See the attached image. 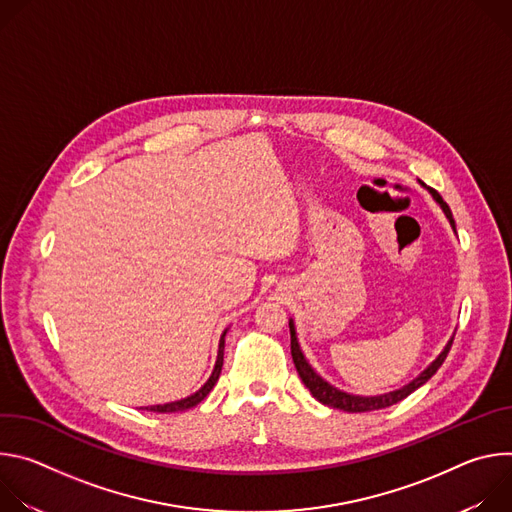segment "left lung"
<instances>
[{
  "mask_svg": "<svg viewBox=\"0 0 512 512\" xmlns=\"http://www.w3.org/2000/svg\"><path fill=\"white\" fill-rule=\"evenodd\" d=\"M429 192L433 194V198H435L437 202H440V206L444 208L446 216L450 218V225L456 229V223H454V216H452L450 206L444 202V198H442L440 194H437L433 188H431ZM289 334H291V358H294L298 375H300V379L304 381V385L310 389L312 397H316L322 405H328V407H334V409H342V411H348V413L377 411V409H385V407H391V405L403 401L405 397H409L415 389H419L421 385H425V383L437 373V369L442 367L446 356H448V352H450V348H452V344H454V338H452V340L446 344L444 352H442L440 356H437L417 379H413V381H411L409 385H405L403 389L393 391V393H385V395H377V397H358V395H348V393H344V391H338L336 387L328 385L322 377H318V375L314 373V369L310 367L308 360L304 358V354H302V350H300V344H298V338H296V330H294V322H291V320H289Z\"/></svg>",
  "mask_w": 512,
  "mask_h": 512,
  "instance_id": "8db88e82",
  "label": "left lung"
}]
</instances>
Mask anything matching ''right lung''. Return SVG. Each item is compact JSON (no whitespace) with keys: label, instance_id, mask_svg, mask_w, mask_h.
Returning a JSON list of instances; mask_svg holds the SVG:
<instances>
[{"label":"right lung","instance_id":"1","mask_svg":"<svg viewBox=\"0 0 512 512\" xmlns=\"http://www.w3.org/2000/svg\"><path fill=\"white\" fill-rule=\"evenodd\" d=\"M225 334L227 330L223 332L221 336V342H218V356H216V364H214V371L210 375V379L204 383V387H200L194 395L186 397V399H180V401H174V403H166V405H152V407H145L148 411H156V413H176V411H184V409H190L194 405H198L214 387V383L218 381V375H221V369H223V354H225Z\"/></svg>","mask_w":512,"mask_h":512}]
</instances>
